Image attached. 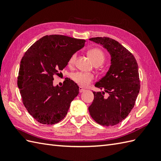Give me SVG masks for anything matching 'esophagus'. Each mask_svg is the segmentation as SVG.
<instances>
[{
    "label": "esophagus",
    "instance_id": "34e87169",
    "mask_svg": "<svg viewBox=\"0 0 161 161\" xmlns=\"http://www.w3.org/2000/svg\"><path fill=\"white\" fill-rule=\"evenodd\" d=\"M79 90H80V93H82V92H84L85 91L84 88H83L82 87H81V86L79 87Z\"/></svg>",
    "mask_w": 161,
    "mask_h": 161
}]
</instances>
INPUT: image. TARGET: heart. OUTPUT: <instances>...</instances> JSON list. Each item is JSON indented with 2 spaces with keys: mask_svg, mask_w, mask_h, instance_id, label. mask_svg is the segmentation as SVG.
Listing matches in <instances>:
<instances>
[{
  "mask_svg": "<svg viewBox=\"0 0 161 161\" xmlns=\"http://www.w3.org/2000/svg\"><path fill=\"white\" fill-rule=\"evenodd\" d=\"M88 56L89 57L94 65H99V66H100L104 63L106 58L103 51L99 48H92L88 50ZM75 59H76V54H73L68 60V65L73 66L75 64ZM71 78L74 82L76 83L79 86L85 87L87 86L93 80L94 77L91 74H86L77 72V73L72 74Z\"/></svg>",
  "mask_w": 161,
  "mask_h": 161,
  "instance_id": "b5f03b06",
  "label": "heart"
}]
</instances>
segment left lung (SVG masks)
I'll return each instance as SVG.
<instances>
[{
	"instance_id": "1",
	"label": "left lung",
	"mask_w": 161,
	"mask_h": 161,
	"mask_svg": "<svg viewBox=\"0 0 161 161\" xmlns=\"http://www.w3.org/2000/svg\"><path fill=\"white\" fill-rule=\"evenodd\" d=\"M89 40L108 50L111 62L105 76L95 84L104 92H93L94 100L88 111L98 124L114 126L125 119L134 107L141 88L138 64L134 56L117 41L108 37ZM105 92L108 98L103 97Z\"/></svg>"
}]
</instances>
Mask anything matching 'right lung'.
I'll use <instances>...</instances> for the list:
<instances>
[{
	"instance_id": "obj_1",
	"label": "right lung",
	"mask_w": 161,
	"mask_h": 161,
	"mask_svg": "<svg viewBox=\"0 0 161 161\" xmlns=\"http://www.w3.org/2000/svg\"><path fill=\"white\" fill-rule=\"evenodd\" d=\"M85 40L52 35L37 41L20 61L17 84L29 114L43 125H54L66 115L79 86L70 79L53 86L54 75L66 67L71 55L84 46Z\"/></svg>"
}]
</instances>
